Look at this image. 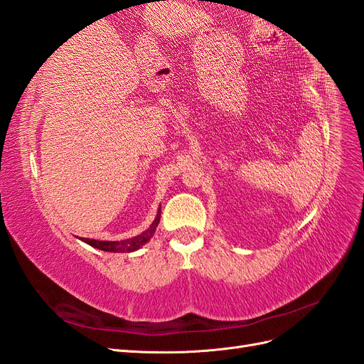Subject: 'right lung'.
<instances>
[{
	"label": "right lung",
	"mask_w": 364,
	"mask_h": 364,
	"mask_svg": "<svg viewBox=\"0 0 364 364\" xmlns=\"http://www.w3.org/2000/svg\"><path fill=\"white\" fill-rule=\"evenodd\" d=\"M159 220H161V208L158 209L156 218L153 220V223L150 225V228L146 229L144 232L136 235V237L121 240V241H100V240H91V238H80V240L85 241L86 245H90L95 249L105 250V252H123V253L124 252H135L141 246H144L147 241L153 237V234H155V230L159 225Z\"/></svg>",
	"instance_id": "right-lung-1"
}]
</instances>
